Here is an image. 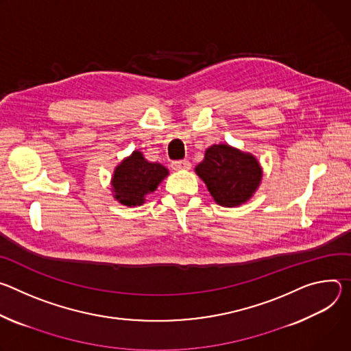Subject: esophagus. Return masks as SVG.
<instances>
[{
	"instance_id": "1",
	"label": "esophagus",
	"mask_w": 351,
	"mask_h": 351,
	"mask_svg": "<svg viewBox=\"0 0 351 351\" xmlns=\"http://www.w3.org/2000/svg\"><path fill=\"white\" fill-rule=\"evenodd\" d=\"M171 169L173 170H189L191 163L188 160H174L171 163Z\"/></svg>"
}]
</instances>
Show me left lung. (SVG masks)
Returning a JSON list of instances; mask_svg holds the SVG:
<instances>
[{"mask_svg": "<svg viewBox=\"0 0 351 351\" xmlns=\"http://www.w3.org/2000/svg\"><path fill=\"white\" fill-rule=\"evenodd\" d=\"M195 173L206 184L215 202L234 208L245 204L258 189L262 169L255 156L230 145H212Z\"/></svg>", "mask_w": 351, "mask_h": 351, "instance_id": "left-lung-1", "label": "left lung"}]
</instances>
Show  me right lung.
Listing matches in <instances>:
<instances>
[{"mask_svg":"<svg viewBox=\"0 0 351 351\" xmlns=\"http://www.w3.org/2000/svg\"><path fill=\"white\" fill-rule=\"evenodd\" d=\"M167 176L169 170L163 165L150 163L142 152L134 150L114 170L111 178L114 198L125 206H139L147 193L156 191Z\"/></svg>","mask_w":351,"mask_h":351,"instance_id":"right-lung-1","label":"right lung"}]
</instances>
